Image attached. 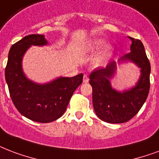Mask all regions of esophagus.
<instances>
[{
    "label": "esophagus",
    "instance_id": "1",
    "mask_svg": "<svg viewBox=\"0 0 159 159\" xmlns=\"http://www.w3.org/2000/svg\"><path fill=\"white\" fill-rule=\"evenodd\" d=\"M88 81H89V78H88V75H84L83 76V82L87 83V82H88Z\"/></svg>",
    "mask_w": 159,
    "mask_h": 159
}]
</instances>
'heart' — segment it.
<instances>
[{"instance_id": "1", "label": "heart", "mask_w": 159, "mask_h": 159, "mask_svg": "<svg viewBox=\"0 0 159 159\" xmlns=\"http://www.w3.org/2000/svg\"><path fill=\"white\" fill-rule=\"evenodd\" d=\"M106 45V41L102 38H93L89 40L83 45V50L87 52H94L96 51L99 50L100 48ZM112 55V48L111 47H106L97 56L94 60L93 64L95 66H100L103 65L108 58L111 57Z\"/></svg>"}]
</instances>
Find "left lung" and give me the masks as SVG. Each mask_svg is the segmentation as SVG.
Here are the masks:
<instances>
[{"instance_id": "8db88e82", "label": "left lung", "mask_w": 159, "mask_h": 159, "mask_svg": "<svg viewBox=\"0 0 159 159\" xmlns=\"http://www.w3.org/2000/svg\"><path fill=\"white\" fill-rule=\"evenodd\" d=\"M132 41L130 52L120 58L117 63L133 62L140 68V77L136 85L128 90L119 92L112 88L110 80L117 71V63L112 61L105 68L91 73L89 83L93 88V104L97 116L109 123L128 122L139 112L146 101L150 88L151 66L143 44L140 40Z\"/></svg>"}]
</instances>
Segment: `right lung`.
<instances>
[{"mask_svg": "<svg viewBox=\"0 0 159 159\" xmlns=\"http://www.w3.org/2000/svg\"><path fill=\"white\" fill-rule=\"evenodd\" d=\"M48 44L44 35L32 34L12 45L5 70L10 96L19 112L34 122L50 123L65 112L71 96L82 84L83 74L57 77L47 83H36L26 77L23 57L31 46Z\"/></svg>", "mask_w": 159, "mask_h": 159, "instance_id": "right-lung-1", "label": "right lung"}]
</instances>
